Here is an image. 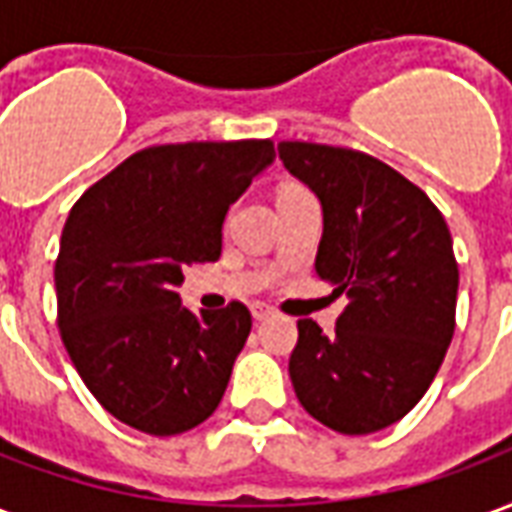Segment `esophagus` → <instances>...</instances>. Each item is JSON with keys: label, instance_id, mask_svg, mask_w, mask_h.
I'll return each instance as SVG.
<instances>
[{"label": "esophagus", "instance_id": "1", "mask_svg": "<svg viewBox=\"0 0 512 512\" xmlns=\"http://www.w3.org/2000/svg\"><path fill=\"white\" fill-rule=\"evenodd\" d=\"M252 315H255V321H266L271 310H268L266 304H252Z\"/></svg>", "mask_w": 512, "mask_h": 512}]
</instances>
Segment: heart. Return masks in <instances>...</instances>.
I'll return each instance as SVG.
<instances>
[{
  "label": "heart",
  "instance_id": "obj_1",
  "mask_svg": "<svg viewBox=\"0 0 512 512\" xmlns=\"http://www.w3.org/2000/svg\"><path fill=\"white\" fill-rule=\"evenodd\" d=\"M299 194H307V191L301 189V186H285L279 197H299Z\"/></svg>",
  "mask_w": 512,
  "mask_h": 512
}]
</instances>
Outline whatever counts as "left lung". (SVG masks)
Masks as SVG:
<instances>
[{"label":"left lung","instance_id":"8db88e82","mask_svg":"<svg viewBox=\"0 0 512 512\" xmlns=\"http://www.w3.org/2000/svg\"><path fill=\"white\" fill-rule=\"evenodd\" d=\"M290 175L323 208L315 274L348 304L332 334L299 321L290 381L326 428L365 436L428 392L455 332L458 263L439 208L384 161L315 142H279Z\"/></svg>","mask_w":512,"mask_h":512}]
</instances>
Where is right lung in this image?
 <instances>
[{
	"label": "right lung",
	"instance_id": "1",
	"mask_svg": "<svg viewBox=\"0 0 512 512\" xmlns=\"http://www.w3.org/2000/svg\"><path fill=\"white\" fill-rule=\"evenodd\" d=\"M271 161V139L145 147L68 213L54 263L62 343L120 422L175 436L222 403L252 315L241 301L194 315L178 285L186 266L219 260L224 216Z\"/></svg>",
	"mask_w": 512,
	"mask_h": 512
}]
</instances>
